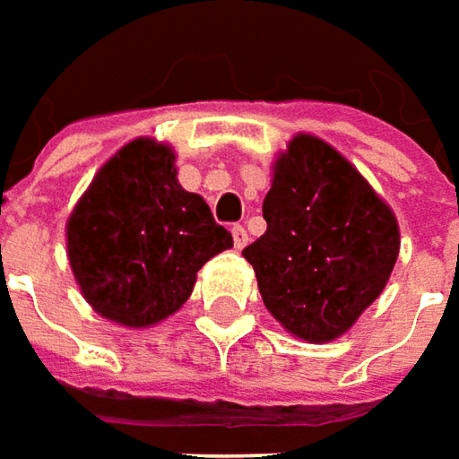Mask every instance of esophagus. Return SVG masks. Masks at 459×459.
<instances>
[{
  "mask_svg": "<svg viewBox=\"0 0 459 459\" xmlns=\"http://www.w3.org/2000/svg\"><path fill=\"white\" fill-rule=\"evenodd\" d=\"M232 239H235L237 250H242V247L250 242V235H247V230H245L242 224H235V227H232Z\"/></svg>",
  "mask_w": 459,
  "mask_h": 459,
  "instance_id": "esophagus-1",
  "label": "esophagus"
}]
</instances>
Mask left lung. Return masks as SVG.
<instances>
[{
  "label": "left lung",
  "mask_w": 459,
  "mask_h": 459,
  "mask_svg": "<svg viewBox=\"0 0 459 459\" xmlns=\"http://www.w3.org/2000/svg\"><path fill=\"white\" fill-rule=\"evenodd\" d=\"M263 217L265 235L242 255L265 308L308 343L343 336L394 270L392 207L331 143L298 134L273 164Z\"/></svg>",
  "instance_id": "8db88e82"
}]
</instances>
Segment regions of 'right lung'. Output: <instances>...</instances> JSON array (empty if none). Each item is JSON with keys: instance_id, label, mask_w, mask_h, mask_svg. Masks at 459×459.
Wrapping results in <instances>:
<instances>
[{"instance_id": "obj_1", "label": "right lung", "mask_w": 459, "mask_h": 459, "mask_svg": "<svg viewBox=\"0 0 459 459\" xmlns=\"http://www.w3.org/2000/svg\"><path fill=\"white\" fill-rule=\"evenodd\" d=\"M65 235L82 298L126 328L174 316L202 265L232 247L207 202L177 179L174 149L156 138L128 141L98 169Z\"/></svg>"}]
</instances>
